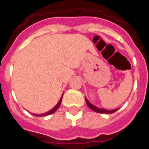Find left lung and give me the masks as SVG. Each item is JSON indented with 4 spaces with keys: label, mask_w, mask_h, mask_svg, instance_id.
<instances>
[{
    "label": "left lung",
    "mask_w": 149,
    "mask_h": 149,
    "mask_svg": "<svg viewBox=\"0 0 149 149\" xmlns=\"http://www.w3.org/2000/svg\"><path fill=\"white\" fill-rule=\"evenodd\" d=\"M85 100H86V104L88 105V107H89V108H90L91 110H93V111L96 112V113H113L116 112V110H118V109H115V110H104V109L98 108V107H97L92 104H91L86 98H85Z\"/></svg>",
    "instance_id": "obj_1"
}]
</instances>
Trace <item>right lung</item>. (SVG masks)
I'll use <instances>...</instances> for the list:
<instances>
[{
	"instance_id": "obj_1",
	"label": "right lung",
	"mask_w": 149,
	"mask_h": 149,
	"mask_svg": "<svg viewBox=\"0 0 149 149\" xmlns=\"http://www.w3.org/2000/svg\"><path fill=\"white\" fill-rule=\"evenodd\" d=\"M63 95L61 96V98H60V100L59 101L58 103H57V104H56V106L54 107V108L51 109V110H49V111L47 112V113H42V114H33V115L35 116H48V115H50V114L54 113V112L56 111V110H57L59 107H60V104H61V101H62V98H63Z\"/></svg>"
}]
</instances>
